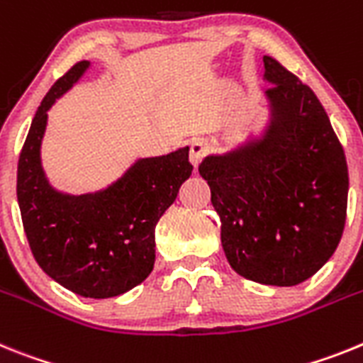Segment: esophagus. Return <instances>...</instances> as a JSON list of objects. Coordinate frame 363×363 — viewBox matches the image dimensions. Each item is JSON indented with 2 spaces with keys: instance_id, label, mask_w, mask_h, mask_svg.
<instances>
[{
  "instance_id": "1",
  "label": "esophagus",
  "mask_w": 363,
  "mask_h": 363,
  "mask_svg": "<svg viewBox=\"0 0 363 363\" xmlns=\"http://www.w3.org/2000/svg\"><path fill=\"white\" fill-rule=\"evenodd\" d=\"M206 155V144L203 140H194L190 146V162L194 168H197L203 160V157Z\"/></svg>"
}]
</instances>
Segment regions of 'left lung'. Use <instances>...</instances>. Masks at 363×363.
I'll use <instances>...</instances> for the list:
<instances>
[{
    "label": "left lung",
    "mask_w": 363,
    "mask_h": 363,
    "mask_svg": "<svg viewBox=\"0 0 363 363\" xmlns=\"http://www.w3.org/2000/svg\"><path fill=\"white\" fill-rule=\"evenodd\" d=\"M270 124L225 155H208L201 177L220 219L230 267L250 281L292 286L329 261L347 217L345 153L313 89L264 56Z\"/></svg>",
    "instance_id": "obj_1"
}]
</instances>
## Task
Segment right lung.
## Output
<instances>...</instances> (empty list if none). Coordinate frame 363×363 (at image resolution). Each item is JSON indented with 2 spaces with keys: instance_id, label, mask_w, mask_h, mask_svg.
<instances>
[{
  "instance_id": "right-lung-1",
  "label": "right lung",
  "mask_w": 363,
  "mask_h": 363,
  "mask_svg": "<svg viewBox=\"0 0 363 363\" xmlns=\"http://www.w3.org/2000/svg\"><path fill=\"white\" fill-rule=\"evenodd\" d=\"M78 62L50 87L30 124L18 160V204L36 263L84 298H111L140 285L155 263V226L191 175L190 147L140 159L96 194L50 188L40 162L47 111L84 71Z\"/></svg>"
}]
</instances>
